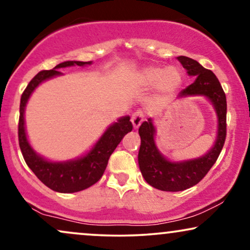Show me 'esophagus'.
<instances>
[{"label": "esophagus", "mask_w": 250, "mask_h": 250, "mask_svg": "<svg viewBox=\"0 0 250 250\" xmlns=\"http://www.w3.org/2000/svg\"><path fill=\"white\" fill-rule=\"evenodd\" d=\"M143 120H144V112L141 109L136 110L134 114L131 115V122L132 125H134V128L140 127L142 122H143Z\"/></svg>", "instance_id": "esophagus-1"}]
</instances>
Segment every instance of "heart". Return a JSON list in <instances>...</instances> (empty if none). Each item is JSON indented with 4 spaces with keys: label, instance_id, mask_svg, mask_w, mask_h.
I'll use <instances>...</instances> for the list:
<instances>
[{
    "label": "heart",
    "instance_id": "obj_1",
    "mask_svg": "<svg viewBox=\"0 0 250 250\" xmlns=\"http://www.w3.org/2000/svg\"><path fill=\"white\" fill-rule=\"evenodd\" d=\"M140 82L145 86L156 85L158 90L164 94L173 93L180 86L182 81V74L175 67H147L138 75Z\"/></svg>",
    "mask_w": 250,
    "mask_h": 250
}]
</instances>
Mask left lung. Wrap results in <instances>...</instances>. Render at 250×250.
I'll list each match as a JSON object with an SVG mask.
<instances>
[{
  "mask_svg": "<svg viewBox=\"0 0 250 250\" xmlns=\"http://www.w3.org/2000/svg\"><path fill=\"white\" fill-rule=\"evenodd\" d=\"M178 60L195 81L180 92V97L205 96L213 104L218 116V135L213 147L204 157L182 163H170L158 152L154 144L152 120L142 123L138 129L141 147L138 164L148 185L163 191H181L197 185L217 162L226 140V96L216 75L195 60L179 56Z\"/></svg>",
  "mask_w": 250,
  "mask_h": 250,
  "instance_id": "8db88e82",
  "label": "left lung"
}]
</instances>
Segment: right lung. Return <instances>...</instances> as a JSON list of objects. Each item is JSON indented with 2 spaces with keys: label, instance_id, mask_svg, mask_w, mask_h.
Returning a JSON list of instances; mask_svg holds the SVG:
<instances>
[{
  "label": "right lung",
  "instance_id": "1",
  "mask_svg": "<svg viewBox=\"0 0 250 250\" xmlns=\"http://www.w3.org/2000/svg\"><path fill=\"white\" fill-rule=\"evenodd\" d=\"M91 64V61H67L56 65L52 70H42L34 76L24 90L21 98L20 122H18V141L25 163L43 185L59 192H76L84 190L98 182L105 172L108 159L125 134L132 130L129 116L118 120L105 131L92 150L86 156L67 163H50L34 152L28 144L24 127V109L31 93L41 82L61 75L60 68L71 65Z\"/></svg>",
  "mask_w": 250,
  "mask_h": 250
}]
</instances>
